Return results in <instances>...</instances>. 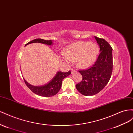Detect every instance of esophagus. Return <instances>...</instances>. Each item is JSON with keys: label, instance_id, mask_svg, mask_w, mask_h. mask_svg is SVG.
<instances>
[{"label": "esophagus", "instance_id": "34e87169", "mask_svg": "<svg viewBox=\"0 0 133 133\" xmlns=\"http://www.w3.org/2000/svg\"><path fill=\"white\" fill-rule=\"evenodd\" d=\"M76 72V71H75V70H74V69H71V74H73L74 73H75Z\"/></svg>", "mask_w": 133, "mask_h": 133}]
</instances>
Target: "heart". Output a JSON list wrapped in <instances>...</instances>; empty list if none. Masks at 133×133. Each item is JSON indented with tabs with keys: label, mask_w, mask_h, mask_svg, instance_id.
Returning a JSON list of instances; mask_svg holds the SVG:
<instances>
[{
	"label": "heart",
	"mask_w": 133,
	"mask_h": 133,
	"mask_svg": "<svg viewBox=\"0 0 133 133\" xmlns=\"http://www.w3.org/2000/svg\"><path fill=\"white\" fill-rule=\"evenodd\" d=\"M98 52L99 48L97 44L80 41L68 45L63 58L67 62L76 61L78 67L87 68L95 62Z\"/></svg>",
	"instance_id": "b5f03b06"
}]
</instances>
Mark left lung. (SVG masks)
Wrapping results in <instances>:
<instances>
[{"instance_id":"8db88e82","label":"left lung","mask_w":133,"mask_h":133,"mask_svg":"<svg viewBox=\"0 0 133 133\" xmlns=\"http://www.w3.org/2000/svg\"><path fill=\"white\" fill-rule=\"evenodd\" d=\"M100 46V54L93 65L86 70H79L82 81L76 85L78 92L85 96L96 95L109 82L112 72V48L103 38L95 37Z\"/></svg>"}]
</instances>
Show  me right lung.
<instances>
[{"label": "right lung", "mask_w": 133, "mask_h": 133, "mask_svg": "<svg viewBox=\"0 0 133 133\" xmlns=\"http://www.w3.org/2000/svg\"><path fill=\"white\" fill-rule=\"evenodd\" d=\"M32 43H41L46 44L48 45H51L53 42L51 40L46 41L43 39L37 38L29 42L25 45H27ZM71 74V71H69L67 72H62L61 71L58 72L55 76L53 78L51 81L49 82L47 84L43 86H35L29 84L24 79L25 85L28 88L31 90L33 92L43 97H50L55 95L58 93L59 90L61 88L62 82L63 79Z\"/></svg>", "instance_id": "right-lung-1"}]
</instances>
